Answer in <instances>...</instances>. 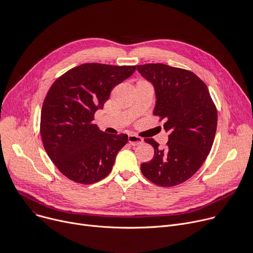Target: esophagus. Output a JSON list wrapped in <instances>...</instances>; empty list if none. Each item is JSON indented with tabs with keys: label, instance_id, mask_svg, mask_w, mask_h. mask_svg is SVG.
<instances>
[{
	"label": "esophagus",
	"instance_id": "34e87169",
	"mask_svg": "<svg viewBox=\"0 0 253 253\" xmlns=\"http://www.w3.org/2000/svg\"><path fill=\"white\" fill-rule=\"evenodd\" d=\"M128 142L133 145V146H136V145H139L143 142V139L141 138V137L139 136H136V135H129L128 136Z\"/></svg>",
	"mask_w": 253,
	"mask_h": 253
}]
</instances>
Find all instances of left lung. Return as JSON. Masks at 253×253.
Masks as SVG:
<instances>
[{
  "label": "left lung",
  "mask_w": 253,
  "mask_h": 253,
  "mask_svg": "<svg viewBox=\"0 0 253 253\" xmlns=\"http://www.w3.org/2000/svg\"><path fill=\"white\" fill-rule=\"evenodd\" d=\"M137 71L154 87L153 115L166 120L167 147L153 138V158L141 164L143 175L160 187L188 180L208 156L217 129V109L205 83L194 73L163 63L137 65Z\"/></svg>",
  "instance_id": "8db88e82"
}]
</instances>
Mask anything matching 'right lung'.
<instances>
[{"label":"right lung","mask_w":253,"mask_h":253,"mask_svg":"<svg viewBox=\"0 0 253 253\" xmlns=\"http://www.w3.org/2000/svg\"><path fill=\"white\" fill-rule=\"evenodd\" d=\"M136 66L84 63L58 78L45 97L40 134L45 151L59 171L89 185L112 170L127 134H107L93 124L114 86L133 75Z\"/></svg>","instance_id":"add662e5"}]
</instances>
